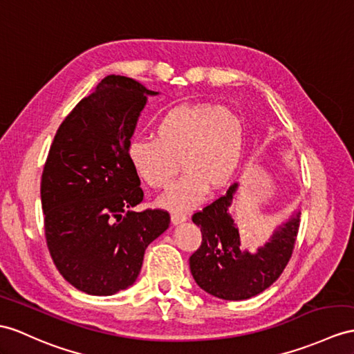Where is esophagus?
Segmentation results:
<instances>
[{
	"label": "esophagus",
	"instance_id": "obj_1",
	"mask_svg": "<svg viewBox=\"0 0 354 354\" xmlns=\"http://www.w3.org/2000/svg\"><path fill=\"white\" fill-rule=\"evenodd\" d=\"M186 221L185 214H180V213H172L171 214V222L174 223V225H178V223H182Z\"/></svg>",
	"mask_w": 354,
	"mask_h": 354
}]
</instances>
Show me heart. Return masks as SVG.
I'll return each mask as SVG.
<instances>
[{
  "label": "heart",
  "instance_id": "1",
  "mask_svg": "<svg viewBox=\"0 0 354 354\" xmlns=\"http://www.w3.org/2000/svg\"><path fill=\"white\" fill-rule=\"evenodd\" d=\"M245 147L242 118L212 103H185L168 109L153 127V140L129 147L136 174L151 189L165 191L182 168L186 174L162 204L185 212L205 191H219L234 176ZM180 167H178V162Z\"/></svg>",
  "mask_w": 354,
  "mask_h": 354
}]
</instances>
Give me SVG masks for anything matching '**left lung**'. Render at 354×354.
I'll use <instances>...</instances> for the list:
<instances>
[{"instance_id":"1","label":"left lung","mask_w":354,"mask_h":354,"mask_svg":"<svg viewBox=\"0 0 354 354\" xmlns=\"http://www.w3.org/2000/svg\"><path fill=\"white\" fill-rule=\"evenodd\" d=\"M237 191L231 185L225 195L194 213L201 228V246L189 258L195 282L209 295L225 300H245L260 295L277 281L288 264L300 225V213L274 231L255 254L240 249L239 230L228 209Z\"/></svg>"}]
</instances>
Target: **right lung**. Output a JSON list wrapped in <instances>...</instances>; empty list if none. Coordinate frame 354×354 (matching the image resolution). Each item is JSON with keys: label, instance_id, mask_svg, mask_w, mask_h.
Segmentation results:
<instances>
[{"label": "right lung", "instance_id": "1", "mask_svg": "<svg viewBox=\"0 0 354 354\" xmlns=\"http://www.w3.org/2000/svg\"><path fill=\"white\" fill-rule=\"evenodd\" d=\"M147 90L109 75L71 111L50 144L40 196L49 254L77 290L111 296L131 287L147 246L169 227L162 209L133 212L144 200L129 147Z\"/></svg>", "mask_w": 354, "mask_h": 354}]
</instances>
